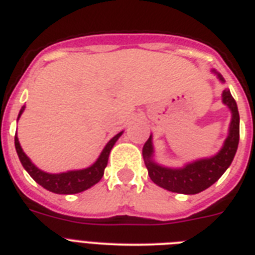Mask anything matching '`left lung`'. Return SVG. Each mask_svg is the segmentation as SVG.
I'll return each instance as SVG.
<instances>
[{"instance_id":"obj_1","label":"left lung","mask_w":255,"mask_h":255,"mask_svg":"<svg viewBox=\"0 0 255 255\" xmlns=\"http://www.w3.org/2000/svg\"><path fill=\"white\" fill-rule=\"evenodd\" d=\"M218 78L220 81H224V78L220 74H218ZM222 100L232 110L233 116H232V123L229 128V136L225 140L221 151L210 159L198 160L192 164H188L182 169H168V168L160 167L151 160L153 149H152V140L149 136V139L145 141L143 147V156L148 174L152 181L164 189L174 192V193L196 194L213 185L214 182L221 177L233 161L234 155L237 152L238 141H240V114H238L237 103L229 90H224Z\"/></svg>"}]
</instances>
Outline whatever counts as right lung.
Instances as JSON below:
<instances>
[{
    "label": "right lung",
    "mask_w": 255,
    "mask_h": 255,
    "mask_svg": "<svg viewBox=\"0 0 255 255\" xmlns=\"http://www.w3.org/2000/svg\"><path fill=\"white\" fill-rule=\"evenodd\" d=\"M23 110H25V107L21 108L18 118L21 116ZM122 133H123V132H120V133H118L116 136H114V137L108 141L107 145L104 147L103 152L100 153L99 159L96 160V163L92 164L90 168H86V169L82 170H71V172H66V173L59 174H50L43 172V170L38 169V168L30 161L29 157L25 155V152L22 151L17 135L14 137V144H15V149H17L18 157L21 160L22 165H23V168L27 170V173L33 177L34 181L38 182L39 185L43 186L45 189L50 190V192H53V193L74 194L79 193V192H83V190L88 189V188H91L92 185H95L96 182L103 177L104 169L107 167L110 152H111L114 144L116 143V140L119 139Z\"/></svg>",
    "instance_id": "1"
}]
</instances>
